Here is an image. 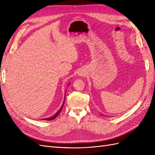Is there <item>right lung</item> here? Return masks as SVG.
<instances>
[{
  "instance_id": "obj_1",
  "label": "right lung",
  "mask_w": 155,
  "mask_h": 155,
  "mask_svg": "<svg viewBox=\"0 0 155 155\" xmlns=\"http://www.w3.org/2000/svg\"><path fill=\"white\" fill-rule=\"evenodd\" d=\"M64 99H65V97H64ZM63 105H64V103H63V105H62V107H61V109H59V110L57 112V113H56L54 116H52V117H51V118H46V119H43V120H54V119H55L56 117H57L58 115H59V114L60 113V112L61 111V110H62V109H63Z\"/></svg>"
}]
</instances>
